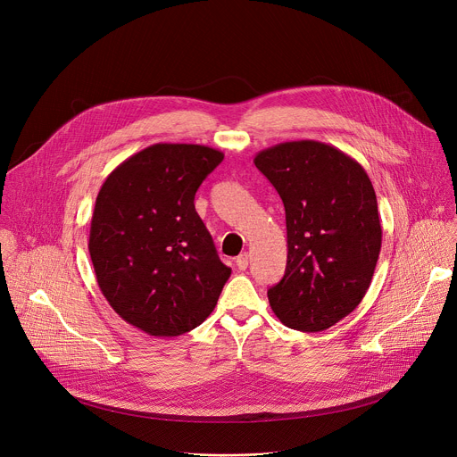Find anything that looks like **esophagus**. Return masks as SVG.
I'll use <instances>...</instances> for the list:
<instances>
[{"instance_id": "1", "label": "esophagus", "mask_w": 457, "mask_h": 457, "mask_svg": "<svg viewBox=\"0 0 457 457\" xmlns=\"http://www.w3.org/2000/svg\"><path fill=\"white\" fill-rule=\"evenodd\" d=\"M247 266H249V254H247V253H240V254L237 256V268H238L240 271H244V270H247Z\"/></svg>"}]
</instances>
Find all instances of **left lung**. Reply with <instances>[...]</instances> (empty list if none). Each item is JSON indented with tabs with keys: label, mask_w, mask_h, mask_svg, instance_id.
I'll return each mask as SVG.
<instances>
[{
	"label": "left lung",
	"mask_w": 457,
	"mask_h": 457,
	"mask_svg": "<svg viewBox=\"0 0 457 457\" xmlns=\"http://www.w3.org/2000/svg\"><path fill=\"white\" fill-rule=\"evenodd\" d=\"M286 210L287 266L268 291L291 329H329L363 300L381 249L372 182L361 164L318 141L280 143L254 155Z\"/></svg>",
	"instance_id": "obj_1"
}]
</instances>
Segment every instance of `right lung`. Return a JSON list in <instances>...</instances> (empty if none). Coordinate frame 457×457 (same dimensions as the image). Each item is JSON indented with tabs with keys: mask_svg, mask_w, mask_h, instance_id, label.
<instances>
[{
	"mask_svg": "<svg viewBox=\"0 0 457 457\" xmlns=\"http://www.w3.org/2000/svg\"><path fill=\"white\" fill-rule=\"evenodd\" d=\"M222 159L203 145H152L120 162L97 193L88 251L99 289L150 337L201 325L231 275L193 203Z\"/></svg>",
	"mask_w": 457,
	"mask_h": 457,
	"instance_id": "right-lung-1",
	"label": "right lung"
}]
</instances>
